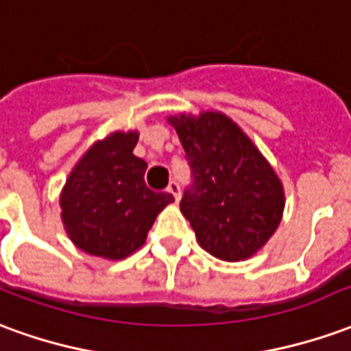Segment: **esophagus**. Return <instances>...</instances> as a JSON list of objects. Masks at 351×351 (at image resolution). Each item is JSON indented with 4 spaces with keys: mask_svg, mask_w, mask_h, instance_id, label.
I'll list each match as a JSON object with an SVG mask.
<instances>
[{
    "mask_svg": "<svg viewBox=\"0 0 351 351\" xmlns=\"http://www.w3.org/2000/svg\"><path fill=\"white\" fill-rule=\"evenodd\" d=\"M167 191L171 193V195H173V197H175V201H178V199H180V186H178V182H175V180L169 184Z\"/></svg>",
    "mask_w": 351,
    "mask_h": 351,
    "instance_id": "1",
    "label": "esophagus"
}]
</instances>
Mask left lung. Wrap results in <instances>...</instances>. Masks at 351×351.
Masks as SVG:
<instances>
[{"label":"left lung","mask_w":351,"mask_h":351,"mask_svg":"<svg viewBox=\"0 0 351 351\" xmlns=\"http://www.w3.org/2000/svg\"><path fill=\"white\" fill-rule=\"evenodd\" d=\"M167 122L178 133L193 173L180 213L199 246L223 261H243L278 229L284 186L256 143L220 110L180 112Z\"/></svg>","instance_id":"obj_1"}]
</instances>
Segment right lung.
<instances>
[{
    "label": "right lung",
    "mask_w": 351,
    "mask_h": 351,
    "mask_svg": "<svg viewBox=\"0 0 351 351\" xmlns=\"http://www.w3.org/2000/svg\"><path fill=\"white\" fill-rule=\"evenodd\" d=\"M138 131H112L82 154L60 193L67 237L90 256L118 261L146 243L156 216L173 203L145 184L146 161L133 154Z\"/></svg>",
    "instance_id": "right-lung-1"
}]
</instances>
